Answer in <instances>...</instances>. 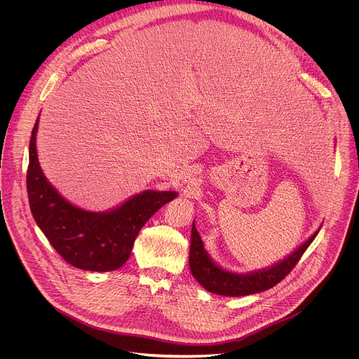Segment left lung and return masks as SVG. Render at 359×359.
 I'll return each mask as SVG.
<instances>
[{
  "instance_id": "1",
  "label": "left lung",
  "mask_w": 359,
  "mask_h": 359,
  "mask_svg": "<svg viewBox=\"0 0 359 359\" xmlns=\"http://www.w3.org/2000/svg\"><path fill=\"white\" fill-rule=\"evenodd\" d=\"M318 231L320 230H317L291 255H288L287 259L277 263L276 266L266 270L250 273V274H234L220 269L212 262L206 250L203 247V241L193 223L190 255H189L190 270L193 277L204 287V290H208L213 294L226 295V297H243V295L262 292L277 285L290 274V271L299 262L301 255L314 241Z\"/></svg>"
}]
</instances>
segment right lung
<instances>
[{"label":"right lung","mask_w":359,"mask_h":359,"mask_svg":"<svg viewBox=\"0 0 359 359\" xmlns=\"http://www.w3.org/2000/svg\"><path fill=\"white\" fill-rule=\"evenodd\" d=\"M36 130L38 119L31 133L27 170L28 200L36 224L71 266L88 271H112L122 267L140 229L177 193L146 190L107 213L78 209L45 179L36 155Z\"/></svg>","instance_id":"add662e5"}]
</instances>
